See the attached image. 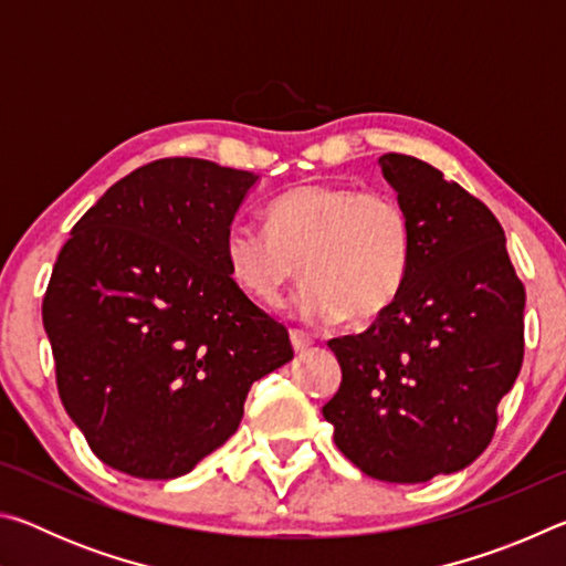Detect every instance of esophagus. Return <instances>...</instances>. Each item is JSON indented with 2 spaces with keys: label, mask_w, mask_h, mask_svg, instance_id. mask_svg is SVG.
<instances>
[{
  "label": "esophagus",
  "mask_w": 566,
  "mask_h": 566,
  "mask_svg": "<svg viewBox=\"0 0 566 566\" xmlns=\"http://www.w3.org/2000/svg\"><path fill=\"white\" fill-rule=\"evenodd\" d=\"M290 339H292V347L294 352H306L312 347V337L306 332H300V329H292L290 332Z\"/></svg>",
  "instance_id": "esophagus-1"
}]
</instances>
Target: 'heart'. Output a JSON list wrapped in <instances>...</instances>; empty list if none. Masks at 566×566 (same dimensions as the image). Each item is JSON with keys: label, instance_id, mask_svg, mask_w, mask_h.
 Returning a JSON list of instances; mask_svg holds the SVG:
<instances>
[{"label": "heart", "instance_id": "b5f03b06", "mask_svg": "<svg viewBox=\"0 0 566 566\" xmlns=\"http://www.w3.org/2000/svg\"><path fill=\"white\" fill-rule=\"evenodd\" d=\"M264 224L227 229L229 274L256 302L276 304L302 272L294 310L312 324L375 319L409 280L411 219L385 191L312 181L272 199Z\"/></svg>", "mask_w": 566, "mask_h": 566}]
</instances>
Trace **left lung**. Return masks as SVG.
<instances>
[{"label": "left lung", "mask_w": 566, "mask_h": 566, "mask_svg": "<svg viewBox=\"0 0 566 566\" xmlns=\"http://www.w3.org/2000/svg\"><path fill=\"white\" fill-rule=\"evenodd\" d=\"M415 232L405 290L367 332L329 342L342 385L322 415L339 452L381 482L462 472L492 442L524 357V286L476 197L407 155H381Z\"/></svg>", "instance_id": "8db88e82"}]
</instances>
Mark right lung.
Here are the masks:
<instances>
[{
  "label": "right lung",
  "instance_id": "obj_1",
  "mask_svg": "<svg viewBox=\"0 0 566 566\" xmlns=\"http://www.w3.org/2000/svg\"><path fill=\"white\" fill-rule=\"evenodd\" d=\"M260 177L159 159L112 185L62 247L42 304L62 405L104 464L175 479L237 432L290 332L229 274L224 234Z\"/></svg>",
  "mask_w": 566,
  "mask_h": 566
}]
</instances>
